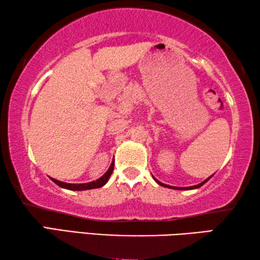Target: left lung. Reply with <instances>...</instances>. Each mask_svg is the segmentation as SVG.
I'll return each mask as SVG.
<instances>
[{"label": "left lung", "instance_id": "obj_1", "mask_svg": "<svg viewBox=\"0 0 260 260\" xmlns=\"http://www.w3.org/2000/svg\"><path fill=\"white\" fill-rule=\"evenodd\" d=\"M211 178H212V175H211V177H210V178H208L206 180H204V181L202 182V183L197 184V186H192V187H171V186H167V184H165V183H161L160 181H158V180H156L155 178H153V179L156 180V182H157L158 184H160V186H162V187H166V188H172V189H180V190H183V189H195V188H200L201 186H203V184H204L205 182H208Z\"/></svg>", "mask_w": 260, "mask_h": 260}]
</instances>
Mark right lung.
Listing matches in <instances>:
<instances>
[{"instance_id": "add662e5", "label": "right lung", "mask_w": 260, "mask_h": 260, "mask_svg": "<svg viewBox=\"0 0 260 260\" xmlns=\"http://www.w3.org/2000/svg\"><path fill=\"white\" fill-rule=\"evenodd\" d=\"M113 165H114V161H112V164H111V166H110V169L108 170V172L105 173L102 178H100L99 180H96V181H93V182L77 184V183H65V182L58 181V180H55V179H52V178H51V180H52V181H54L56 184H58L59 187L70 189V190H87V189L101 188V187H103L104 184L108 182L110 175H111L112 171H113Z\"/></svg>"}]
</instances>
